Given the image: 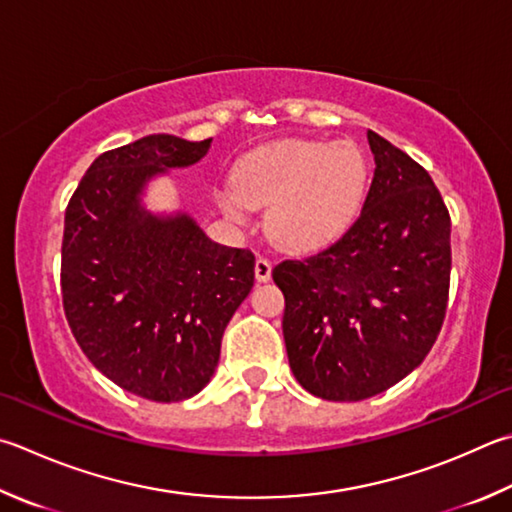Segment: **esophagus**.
<instances>
[{"instance_id": "1", "label": "esophagus", "mask_w": 512, "mask_h": 512, "mask_svg": "<svg viewBox=\"0 0 512 512\" xmlns=\"http://www.w3.org/2000/svg\"><path fill=\"white\" fill-rule=\"evenodd\" d=\"M271 271H273L271 259L259 255L257 262H255V277H257V282H268V280H271Z\"/></svg>"}]
</instances>
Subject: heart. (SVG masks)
Wrapping results in <instances>:
<instances>
[{
	"instance_id": "1",
	"label": "heart",
	"mask_w": 512,
	"mask_h": 512,
	"mask_svg": "<svg viewBox=\"0 0 512 512\" xmlns=\"http://www.w3.org/2000/svg\"><path fill=\"white\" fill-rule=\"evenodd\" d=\"M365 183L358 147L288 138L250 152L217 201L232 221H244L253 206H268V235L284 248L306 250L349 224Z\"/></svg>"
}]
</instances>
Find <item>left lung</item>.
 <instances>
[{"mask_svg": "<svg viewBox=\"0 0 512 512\" xmlns=\"http://www.w3.org/2000/svg\"><path fill=\"white\" fill-rule=\"evenodd\" d=\"M376 170L360 215L320 253L284 259L288 365L306 392L353 403L414 371L443 327L450 212L425 167L367 132Z\"/></svg>", "mask_w": 512, "mask_h": 512, "instance_id": "obj_1", "label": "left lung"}]
</instances>
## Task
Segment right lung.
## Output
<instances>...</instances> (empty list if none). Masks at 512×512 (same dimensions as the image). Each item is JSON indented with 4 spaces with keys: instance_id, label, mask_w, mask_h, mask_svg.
<instances>
[{
    "instance_id": "1",
    "label": "right lung",
    "mask_w": 512,
    "mask_h": 512,
    "mask_svg": "<svg viewBox=\"0 0 512 512\" xmlns=\"http://www.w3.org/2000/svg\"><path fill=\"white\" fill-rule=\"evenodd\" d=\"M212 138L152 134L100 154L64 212L62 304L100 374L147 401L199 394L255 282L248 248L215 244L188 215L154 217L143 185L201 161Z\"/></svg>"
}]
</instances>
